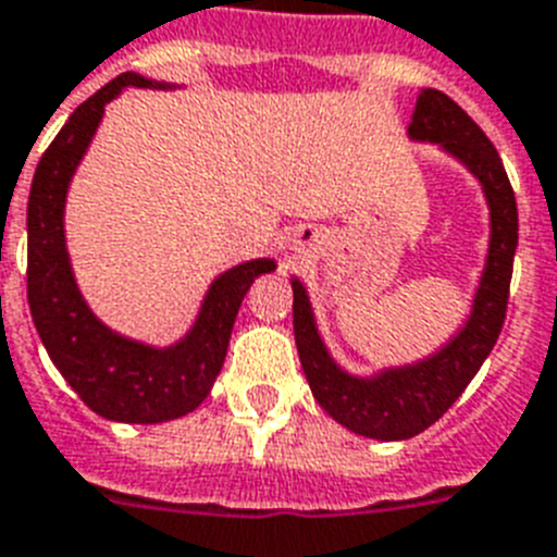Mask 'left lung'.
I'll return each instance as SVG.
<instances>
[{"label":"left lung","instance_id":"left-lung-1","mask_svg":"<svg viewBox=\"0 0 557 557\" xmlns=\"http://www.w3.org/2000/svg\"><path fill=\"white\" fill-rule=\"evenodd\" d=\"M409 137L440 143L448 153L462 159L482 182L491 205L487 265L473 299V313L459 336L420 364L386 370L370 381L352 379L327 356L313 325L306 288L297 280L292 283L294 338L313 398L333 420L372 440H406L425 432L471 384L505 325L512 255L519 244V210L505 164L485 132L466 111L443 91L423 89L414 103Z\"/></svg>","mask_w":557,"mask_h":557}]
</instances>
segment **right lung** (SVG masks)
Masks as SVG:
<instances>
[{"label": "right lung", "instance_id": "1", "mask_svg": "<svg viewBox=\"0 0 557 557\" xmlns=\"http://www.w3.org/2000/svg\"><path fill=\"white\" fill-rule=\"evenodd\" d=\"M123 86L153 84L134 72L117 75L72 111L38 159L27 201V302L52 364L91 412L117 423H162L193 412L210 395L240 302L260 274L272 272L274 260H249L221 274L193 331L168 350L137 345L100 325L72 277L64 249V198L103 106Z\"/></svg>", "mask_w": 557, "mask_h": 557}]
</instances>
